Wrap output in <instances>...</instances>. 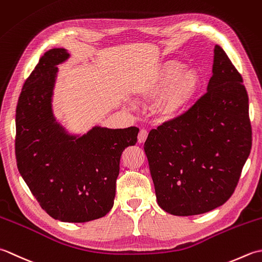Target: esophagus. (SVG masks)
<instances>
[{
  "instance_id": "obj_1",
  "label": "esophagus",
  "mask_w": 262,
  "mask_h": 262,
  "mask_svg": "<svg viewBox=\"0 0 262 262\" xmlns=\"http://www.w3.org/2000/svg\"><path fill=\"white\" fill-rule=\"evenodd\" d=\"M147 137H148V131L145 129L140 130V132H139V136H138V142L143 143L147 140Z\"/></svg>"
}]
</instances>
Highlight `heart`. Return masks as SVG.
Segmentation results:
<instances>
[{
	"label": "heart",
	"mask_w": 262,
	"mask_h": 262,
	"mask_svg": "<svg viewBox=\"0 0 262 262\" xmlns=\"http://www.w3.org/2000/svg\"><path fill=\"white\" fill-rule=\"evenodd\" d=\"M201 76L194 69H184L179 61H167L150 73L139 90L141 97H158L155 111L163 120L184 114L201 87Z\"/></svg>",
	"instance_id": "obj_1"
}]
</instances>
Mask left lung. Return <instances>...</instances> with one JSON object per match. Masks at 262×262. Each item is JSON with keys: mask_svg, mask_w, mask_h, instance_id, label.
<instances>
[{"mask_svg": "<svg viewBox=\"0 0 262 262\" xmlns=\"http://www.w3.org/2000/svg\"><path fill=\"white\" fill-rule=\"evenodd\" d=\"M207 93L145 142L159 207L175 216L210 211L231 198L252 146L249 97L221 46Z\"/></svg>", "mask_w": 262, "mask_h": 262, "instance_id": "1", "label": "left lung"}]
</instances>
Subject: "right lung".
I'll list each match as a JSON object with an SVG mask.
<instances>
[{"mask_svg": "<svg viewBox=\"0 0 262 262\" xmlns=\"http://www.w3.org/2000/svg\"><path fill=\"white\" fill-rule=\"evenodd\" d=\"M69 54L47 51L24 83L15 111L18 169L40 207L54 220L84 223L104 217L114 205L124 149L135 146L139 129L96 126L69 136L52 114L57 64Z\"/></svg>", "mask_w": 262, "mask_h": 262, "instance_id": "add662e5", "label": "right lung"}]
</instances>
